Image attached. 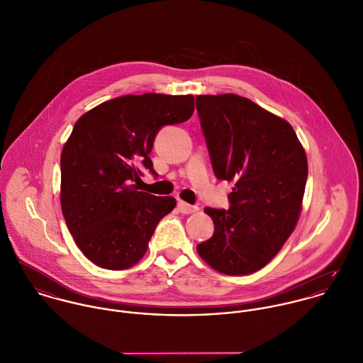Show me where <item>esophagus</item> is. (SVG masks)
<instances>
[{
    "mask_svg": "<svg viewBox=\"0 0 363 363\" xmlns=\"http://www.w3.org/2000/svg\"><path fill=\"white\" fill-rule=\"evenodd\" d=\"M178 209L184 215H191V213H195L198 211V206H192V205H189V203H186L184 201H179L178 202Z\"/></svg>",
    "mask_w": 363,
    "mask_h": 363,
    "instance_id": "obj_1",
    "label": "esophagus"
}]
</instances>
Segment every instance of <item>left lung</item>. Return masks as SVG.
<instances>
[{
  "instance_id": "1",
  "label": "left lung",
  "mask_w": 363,
  "mask_h": 363,
  "mask_svg": "<svg viewBox=\"0 0 363 363\" xmlns=\"http://www.w3.org/2000/svg\"><path fill=\"white\" fill-rule=\"evenodd\" d=\"M196 109L218 179L233 181L230 208H206L213 235L198 254L225 275L264 268L296 227L307 158L293 128L248 98L198 95Z\"/></svg>"
}]
</instances>
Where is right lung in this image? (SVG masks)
<instances>
[{
  "instance_id": "obj_1",
  "label": "right lung",
  "mask_w": 363,
  "mask_h": 363,
  "mask_svg": "<svg viewBox=\"0 0 363 363\" xmlns=\"http://www.w3.org/2000/svg\"><path fill=\"white\" fill-rule=\"evenodd\" d=\"M192 113V95L150 92L106 101L75 122L60 158V202L75 244L95 265L121 271L143 258L177 201L133 182L143 168L155 174L148 154L160 129Z\"/></svg>"
}]
</instances>
